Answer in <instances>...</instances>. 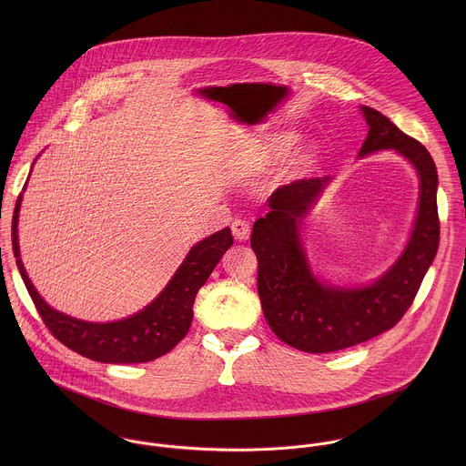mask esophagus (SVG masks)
Segmentation results:
<instances>
[{"label": "esophagus", "mask_w": 466, "mask_h": 466, "mask_svg": "<svg viewBox=\"0 0 466 466\" xmlns=\"http://www.w3.org/2000/svg\"><path fill=\"white\" fill-rule=\"evenodd\" d=\"M231 233H233V237H235L238 242H244V240L249 238L251 229H249V224H248L246 220L237 218V220H233V224H231Z\"/></svg>", "instance_id": "1"}]
</instances>
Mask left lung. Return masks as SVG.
<instances>
[{"label":"left lung","instance_id":"obj_1","mask_svg":"<svg viewBox=\"0 0 466 466\" xmlns=\"http://www.w3.org/2000/svg\"><path fill=\"white\" fill-rule=\"evenodd\" d=\"M368 136L359 157L395 150L418 174L420 199L409 240L395 264L375 281L340 287L323 281L310 266L301 222L330 177L298 179L267 200L268 211L253 226L251 248L258 258V296L270 330L289 346L330 353L393 329L410 307L440 246L438 172L427 148L401 133L373 107L360 106Z\"/></svg>","mask_w":466,"mask_h":466}]
</instances>
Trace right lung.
<instances>
[{"label": "right lung", "mask_w": 466, "mask_h": 466, "mask_svg": "<svg viewBox=\"0 0 466 466\" xmlns=\"http://www.w3.org/2000/svg\"><path fill=\"white\" fill-rule=\"evenodd\" d=\"M21 200L23 194L17 198L12 217V249L28 294L48 330L69 350L96 362H148L168 353L190 330L194 319V301L200 287L220 262L222 255L233 246L231 229L224 228L198 242L188 251L183 264L177 267L165 289L139 312L109 323L82 321L50 307L30 281L19 253L17 222Z\"/></svg>", "instance_id": "right-lung-1"}]
</instances>
